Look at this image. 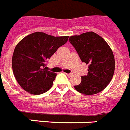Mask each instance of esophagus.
Here are the masks:
<instances>
[{
	"instance_id": "obj_1",
	"label": "esophagus",
	"mask_w": 130,
	"mask_h": 130,
	"mask_svg": "<svg viewBox=\"0 0 130 130\" xmlns=\"http://www.w3.org/2000/svg\"><path fill=\"white\" fill-rule=\"evenodd\" d=\"M73 74V73H69V74H66V75L68 76H72Z\"/></svg>"
}]
</instances>
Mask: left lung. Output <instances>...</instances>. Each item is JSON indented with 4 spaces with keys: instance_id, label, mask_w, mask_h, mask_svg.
<instances>
[{
    "instance_id": "1",
    "label": "left lung",
    "mask_w": 130,
    "mask_h": 130,
    "mask_svg": "<svg viewBox=\"0 0 130 130\" xmlns=\"http://www.w3.org/2000/svg\"><path fill=\"white\" fill-rule=\"evenodd\" d=\"M69 41L75 48L83 62L89 64L87 76H82L81 83L74 86L79 93L91 95L106 88L115 70V59L107 43L93 31L71 36Z\"/></svg>"
}]
</instances>
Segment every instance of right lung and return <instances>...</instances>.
I'll return each mask as SVG.
<instances>
[{"label":"right lung","instance_id":"add662e5","mask_svg":"<svg viewBox=\"0 0 130 130\" xmlns=\"http://www.w3.org/2000/svg\"><path fill=\"white\" fill-rule=\"evenodd\" d=\"M68 39V36L54 37L36 32L24 37L17 45L12 55V70L25 91L39 94L50 89L57 74L44 68L45 62Z\"/></svg>","mask_w":130,"mask_h":130}]
</instances>
